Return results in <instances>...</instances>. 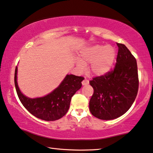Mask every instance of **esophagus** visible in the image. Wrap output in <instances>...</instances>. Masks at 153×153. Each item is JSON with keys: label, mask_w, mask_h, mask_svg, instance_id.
Wrapping results in <instances>:
<instances>
[{"label": "esophagus", "mask_w": 153, "mask_h": 153, "mask_svg": "<svg viewBox=\"0 0 153 153\" xmlns=\"http://www.w3.org/2000/svg\"><path fill=\"white\" fill-rule=\"evenodd\" d=\"M88 83H89V81H88V79H86V78L84 79L82 82V84L83 86L87 85V84H88Z\"/></svg>", "instance_id": "34e87169"}]
</instances>
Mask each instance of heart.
<instances>
[{"mask_svg":"<svg viewBox=\"0 0 153 153\" xmlns=\"http://www.w3.org/2000/svg\"><path fill=\"white\" fill-rule=\"evenodd\" d=\"M116 57L115 48L111 45H93L84 47L79 52L76 65L79 70L86 69V64L91 63L93 74L102 76L111 70Z\"/></svg>","mask_w":153,"mask_h":153,"instance_id":"heart-1","label":"heart"}]
</instances>
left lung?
<instances>
[{
    "label": "left lung",
    "instance_id": "1",
    "mask_svg": "<svg viewBox=\"0 0 153 153\" xmlns=\"http://www.w3.org/2000/svg\"><path fill=\"white\" fill-rule=\"evenodd\" d=\"M117 45L118 53L114 69L89 82L94 89L89 109L94 117L100 120H111L124 115L137 95L136 59L124 45Z\"/></svg>",
    "mask_w": 153,
    "mask_h": 153
}]
</instances>
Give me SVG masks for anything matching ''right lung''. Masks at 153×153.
Segmentation results:
<instances>
[{"instance_id":"1","label":"right lung","mask_w":153,"mask_h":153,"mask_svg":"<svg viewBox=\"0 0 153 153\" xmlns=\"http://www.w3.org/2000/svg\"><path fill=\"white\" fill-rule=\"evenodd\" d=\"M18 67H16L14 83L18 96L22 105L33 116L45 121L60 119L69 108L71 100L82 86L83 77L67 75L56 89L44 97L29 98L21 93L17 82Z\"/></svg>"}]
</instances>
